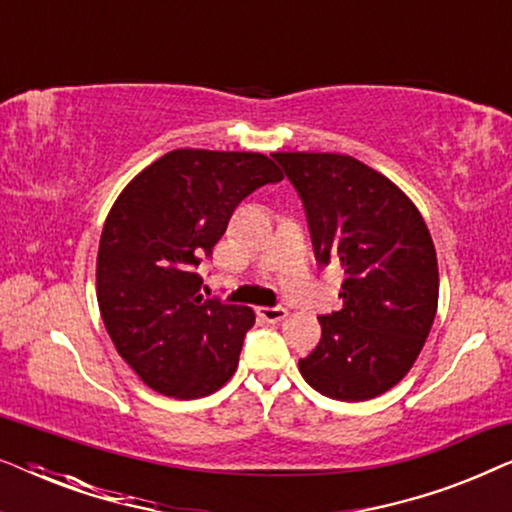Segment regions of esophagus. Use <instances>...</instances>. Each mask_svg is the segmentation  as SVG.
I'll return each mask as SVG.
<instances>
[{"instance_id":"obj_1","label":"esophagus","mask_w":512,"mask_h":512,"mask_svg":"<svg viewBox=\"0 0 512 512\" xmlns=\"http://www.w3.org/2000/svg\"><path fill=\"white\" fill-rule=\"evenodd\" d=\"M256 314H258V317H261L263 321H268V324H277V321H282L289 312H286V307L275 305V307H258Z\"/></svg>"}]
</instances>
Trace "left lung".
Segmentation results:
<instances>
[{"instance_id":"obj_1","label":"left lung","mask_w":512,"mask_h":512,"mask_svg":"<svg viewBox=\"0 0 512 512\" xmlns=\"http://www.w3.org/2000/svg\"><path fill=\"white\" fill-rule=\"evenodd\" d=\"M303 200L314 256L345 272L342 310L321 314V340L298 361L312 389L368 401L408 375L438 307L429 228L401 188L340 153H272Z\"/></svg>"}]
</instances>
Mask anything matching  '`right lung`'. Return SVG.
Returning a JSON list of instances; mask_svg holds the SVG:
<instances>
[{
    "instance_id": "obj_1",
    "label": "right lung",
    "mask_w": 512,
    "mask_h": 512,
    "mask_svg": "<svg viewBox=\"0 0 512 512\" xmlns=\"http://www.w3.org/2000/svg\"><path fill=\"white\" fill-rule=\"evenodd\" d=\"M284 174L263 153L177 149L125 186L97 251V303L125 363L163 396L200 398L233 377L251 307L200 296L240 202Z\"/></svg>"
}]
</instances>
